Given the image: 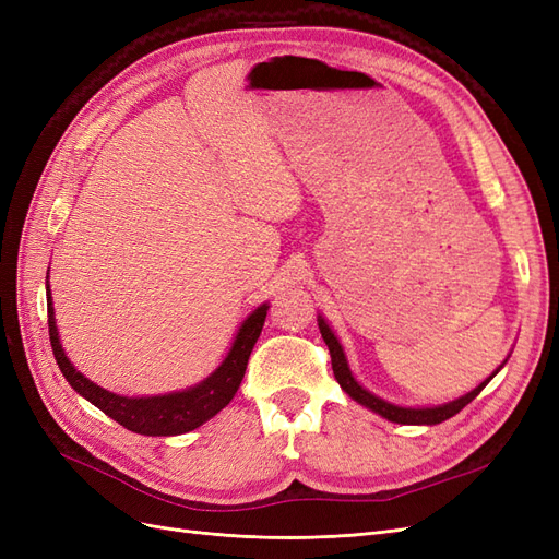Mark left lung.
Wrapping results in <instances>:
<instances>
[{
    "instance_id": "1",
    "label": "left lung",
    "mask_w": 559,
    "mask_h": 559,
    "mask_svg": "<svg viewBox=\"0 0 559 559\" xmlns=\"http://www.w3.org/2000/svg\"><path fill=\"white\" fill-rule=\"evenodd\" d=\"M317 321H319L321 337H324V343L329 345V352H331V366H333V376H335L337 384H341L354 401L366 405V408L382 415L389 421H396V425H441V421L450 419L452 415L460 413L464 405H468L473 399H476L483 392V389L487 386V382L499 373V368H503V366H499L495 373L489 376L485 382H480L476 389H473V392H468V394H464L460 399H454L450 403L433 405V408H403V405H394V403H389V401H384V399H380L376 394H370L368 389H364L357 380H354L341 341H337L335 333L331 331V326L324 321V317H319Z\"/></svg>"
}]
</instances>
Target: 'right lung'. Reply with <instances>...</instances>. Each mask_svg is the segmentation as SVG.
Listing matches in <instances>:
<instances>
[{
  "mask_svg": "<svg viewBox=\"0 0 559 559\" xmlns=\"http://www.w3.org/2000/svg\"><path fill=\"white\" fill-rule=\"evenodd\" d=\"M48 282V275H46ZM46 306H48V335L50 347H53L56 361L62 370L67 382L72 384L76 394L88 399L99 411L116 419L118 425L126 429L142 433V436H179L186 431H193L200 425H205L218 411H224L230 403V399L238 392V386L245 378L249 354L257 345L261 329L265 324L267 302L253 310L238 329V335L222 361L210 378L202 380L195 386L183 389V392L160 394V396H121L107 392V389L97 386L86 376H81L79 370L67 359V354L60 345V335L56 326V312H53V298H50V289L46 286Z\"/></svg>",
  "mask_w": 559,
  "mask_h": 559,
  "instance_id": "add662e5",
  "label": "right lung"
}]
</instances>
